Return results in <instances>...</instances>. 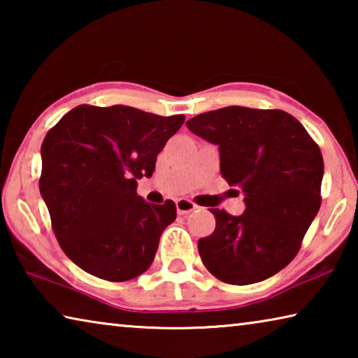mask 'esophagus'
<instances>
[{
	"instance_id": "esophagus-1",
	"label": "esophagus",
	"mask_w": 358,
	"mask_h": 358,
	"mask_svg": "<svg viewBox=\"0 0 358 358\" xmlns=\"http://www.w3.org/2000/svg\"><path fill=\"white\" fill-rule=\"evenodd\" d=\"M175 203H177L178 215H187V213H191V211L197 208V205L191 202V201H187V199H178V201Z\"/></svg>"
}]
</instances>
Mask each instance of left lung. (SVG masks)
<instances>
[{
  "mask_svg": "<svg viewBox=\"0 0 358 358\" xmlns=\"http://www.w3.org/2000/svg\"><path fill=\"white\" fill-rule=\"evenodd\" d=\"M186 126L217 145L222 178L245 196L240 216L211 208L216 227L197 243L203 265L235 286L276 275L296 256L320 208L324 159L317 143L282 110L230 106Z\"/></svg>",
  "mask_w": 358,
  "mask_h": 358,
  "instance_id": "left-lung-1",
  "label": "left lung"
}]
</instances>
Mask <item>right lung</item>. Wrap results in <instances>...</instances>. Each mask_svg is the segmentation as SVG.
Wrapping results in <instances>:
<instances>
[{"label":"right lung","instance_id":"right-lung-1","mask_svg":"<svg viewBox=\"0 0 358 358\" xmlns=\"http://www.w3.org/2000/svg\"><path fill=\"white\" fill-rule=\"evenodd\" d=\"M183 123L129 106H77L47 132L39 191L59 246L83 271L121 282L150 268L177 208L143 201L137 180L153 175Z\"/></svg>","mask_w":358,"mask_h":358}]
</instances>
